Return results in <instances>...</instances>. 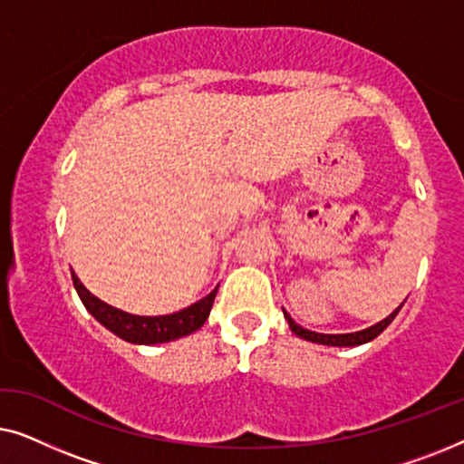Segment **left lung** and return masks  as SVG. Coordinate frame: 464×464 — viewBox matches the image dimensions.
I'll list each match as a JSON object with an SVG mask.
<instances>
[{
  "label": "left lung",
  "mask_w": 464,
  "mask_h": 464,
  "mask_svg": "<svg viewBox=\"0 0 464 464\" xmlns=\"http://www.w3.org/2000/svg\"><path fill=\"white\" fill-rule=\"evenodd\" d=\"M405 302H401V306ZM401 306H397L389 316H386V319L376 323V325L361 329V332H353V334H316V332H310V329H304L302 325H297V323L291 319L285 308H283V314L289 323L291 332H294L297 338H304V340L314 342V344H323V346H359V344H365V342H372L373 338H378V335L391 325L399 310H401Z\"/></svg>",
  "instance_id": "left-lung-1"
}]
</instances>
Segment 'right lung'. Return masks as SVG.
Segmentation results:
<instances>
[{
    "mask_svg": "<svg viewBox=\"0 0 464 464\" xmlns=\"http://www.w3.org/2000/svg\"><path fill=\"white\" fill-rule=\"evenodd\" d=\"M73 287L78 291L82 304H84L88 313L97 319L105 329H110L111 334H116L118 338L130 344H164V342L179 340L183 335L194 334L196 329L205 325L211 313L213 300L218 295V289H213L207 297H202L192 306L179 310L173 314H160V316H139L124 313L116 306H110L103 300H99L97 295H92L88 291L75 272H72Z\"/></svg>",
    "mask_w": 464,
    "mask_h": 464,
    "instance_id": "1",
    "label": "right lung"
}]
</instances>
